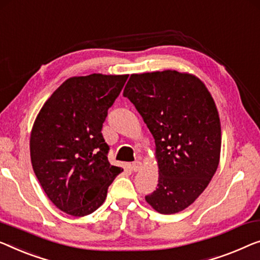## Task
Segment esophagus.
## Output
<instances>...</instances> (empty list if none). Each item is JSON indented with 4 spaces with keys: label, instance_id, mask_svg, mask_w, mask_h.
<instances>
[{
    "label": "esophagus",
    "instance_id": "1",
    "mask_svg": "<svg viewBox=\"0 0 260 260\" xmlns=\"http://www.w3.org/2000/svg\"><path fill=\"white\" fill-rule=\"evenodd\" d=\"M142 168V164L140 161H135L132 164V169H133V172H139Z\"/></svg>",
    "mask_w": 260,
    "mask_h": 260
}]
</instances>
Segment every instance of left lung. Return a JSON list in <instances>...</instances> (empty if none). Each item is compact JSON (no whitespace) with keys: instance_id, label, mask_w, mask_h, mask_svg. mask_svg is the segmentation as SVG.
I'll return each instance as SVG.
<instances>
[{"instance_id":"8db88e82","label":"left lung","mask_w":260,"mask_h":260,"mask_svg":"<svg viewBox=\"0 0 260 260\" xmlns=\"http://www.w3.org/2000/svg\"><path fill=\"white\" fill-rule=\"evenodd\" d=\"M129 99L155 140L156 190L145 199L165 215L184 210L208 187L219 164L222 132L214 99L197 77L172 70L131 75Z\"/></svg>"}]
</instances>
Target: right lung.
<instances>
[{"mask_svg":"<svg viewBox=\"0 0 260 260\" xmlns=\"http://www.w3.org/2000/svg\"><path fill=\"white\" fill-rule=\"evenodd\" d=\"M127 78L100 73L69 78L35 120L30 137L35 175L50 201L69 215L95 211L122 172L108 162L102 128Z\"/></svg>","mask_w":260,"mask_h":260,"instance_id":"obj_1","label":"right lung"}]
</instances>
